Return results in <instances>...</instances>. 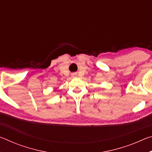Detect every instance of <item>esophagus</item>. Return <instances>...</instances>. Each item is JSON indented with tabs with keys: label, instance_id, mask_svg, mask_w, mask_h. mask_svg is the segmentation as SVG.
<instances>
[{
	"label": "esophagus",
	"instance_id": "34e87169",
	"mask_svg": "<svg viewBox=\"0 0 152 152\" xmlns=\"http://www.w3.org/2000/svg\"><path fill=\"white\" fill-rule=\"evenodd\" d=\"M72 76L73 77H75V76H76V73H73V74H72Z\"/></svg>",
	"mask_w": 152,
	"mask_h": 152
}]
</instances>
